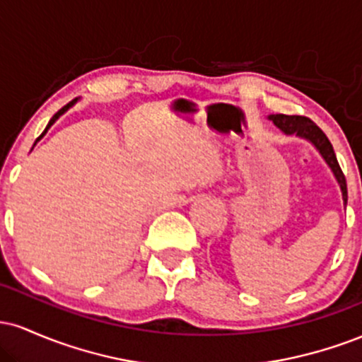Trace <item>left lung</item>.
I'll return each mask as SVG.
<instances>
[{"mask_svg": "<svg viewBox=\"0 0 362 362\" xmlns=\"http://www.w3.org/2000/svg\"><path fill=\"white\" fill-rule=\"evenodd\" d=\"M269 119L281 129L284 134H294L298 138L310 141L315 148L318 149V153L322 155L323 160L327 161V165L334 172L335 178H337L340 190H342V201L344 206H347V184L346 177H344L342 170L339 167L337 156H335L334 148H332L330 141L325 136V132L320 129L313 120L308 117H303V115H284V114H274L269 115Z\"/></svg>", "mask_w": 362, "mask_h": 362, "instance_id": "obj_1", "label": "left lung"}]
</instances>
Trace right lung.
Here are the masks:
<instances>
[{"label": "right lung", "instance_id": "1", "mask_svg": "<svg viewBox=\"0 0 362 362\" xmlns=\"http://www.w3.org/2000/svg\"><path fill=\"white\" fill-rule=\"evenodd\" d=\"M74 102H76V98H74V100H73V102H69V103H68V105H64V107H62V109H61L59 112H57V114H54V115H52V119H51V120H49V124H47V127H45V131L42 132V134H40V136H39V138H37V141H39L40 138H42V136L45 134V132H47V129H49V127H51V126H52V124H54V122H56V120H57V119H59V115H62V114H64V112H66V110H68V109H69V107H71ZM37 141H35V143H37ZM35 143H34V146H35Z\"/></svg>", "mask_w": 362, "mask_h": 362}]
</instances>
